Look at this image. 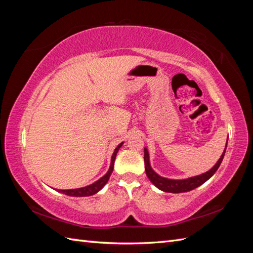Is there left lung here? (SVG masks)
<instances>
[{
  "instance_id": "1",
  "label": "left lung",
  "mask_w": 253,
  "mask_h": 253,
  "mask_svg": "<svg viewBox=\"0 0 253 253\" xmlns=\"http://www.w3.org/2000/svg\"><path fill=\"white\" fill-rule=\"evenodd\" d=\"M226 147H225L222 157L219 158L217 163L214 165L211 169L208 170L207 173L201 174L199 176H195V177H190V178H187V179H169L158 175L151 169V165H150V161H149V152L147 148H144V169H146V174L148 176V178L151 180L152 184L154 186H157L159 189L162 191L173 192V193L190 191L192 189H195V188L204 184V182H206L209 178H211V177L215 174V171L217 170L219 165L222 163L223 158L225 155V151H226Z\"/></svg>"
}]
</instances>
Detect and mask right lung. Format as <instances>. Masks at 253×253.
Returning <instances> with one entry per match:
<instances>
[{
  "label": "right lung",
  "instance_id": "1",
  "mask_svg": "<svg viewBox=\"0 0 253 253\" xmlns=\"http://www.w3.org/2000/svg\"><path fill=\"white\" fill-rule=\"evenodd\" d=\"M123 146V142L120 143L117 146V148L115 149L114 153L112 155V160H111V166L109 170H107V173L103 176L101 177L99 180H96L93 184H91L89 186H85L83 188H77V189H69V190H58L62 193H65L67 196H71V197H88V196H92L94 193H96L98 191H100L102 188L105 186V184L107 181H109L110 176L113 171V169H114V162H115V158H116V154L118 152V150Z\"/></svg>",
  "mask_w": 253,
  "mask_h": 253
}]
</instances>
